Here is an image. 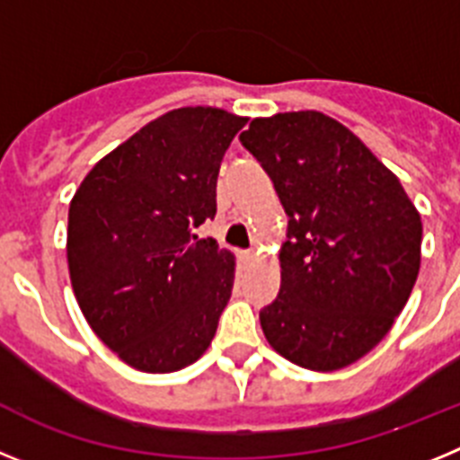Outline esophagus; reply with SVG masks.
<instances>
[{"mask_svg":"<svg viewBox=\"0 0 460 460\" xmlns=\"http://www.w3.org/2000/svg\"><path fill=\"white\" fill-rule=\"evenodd\" d=\"M243 260H246V262H253V260H255V255H258V253H255V251H243Z\"/></svg>","mask_w":460,"mask_h":460,"instance_id":"obj_1","label":"esophagus"}]
</instances>
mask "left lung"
Returning <instances> with one entry per match:
<instances>
[{
    "label": "left lung",
    "mask_w": 460,
    "mask_h": 460,
    "mask_svg": "<svg viewBox=\"0 0 460 460\" xmlns=\"http://www.w3.org/2000/svg\"><path fill=\"white\" fill-rule=\"evenodd\" d=\"M242 145L288 214L280 290L260 311L265 339L308 371L350 367L389 334L421 265V217L396 174L341 121L258 117Z\"/></svg>",
    "instance_id": "8db88e82"
}]
</instances>
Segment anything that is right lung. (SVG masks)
I'll use <instances>...</instances> for the list:
<instances>
[{
	"instance_id": "right-lung-1",
	"label": "right lung",
	"mask_w": 460,
	"mask_h": 460,
	"mask_svg": "<svg viewBox=\"0 0 460 460\" xmlns=\"http://www.w3.org/2000/svg\"><path fill=\"white\" fill-rule=\"evenodd\" d=\"M243 124L209 105L170 110L101 158L73 195V292L93 334L137 371H180L217 334L234 255L195 227L217 214L218 170Z\"/></svg>"
}]
</instances>
